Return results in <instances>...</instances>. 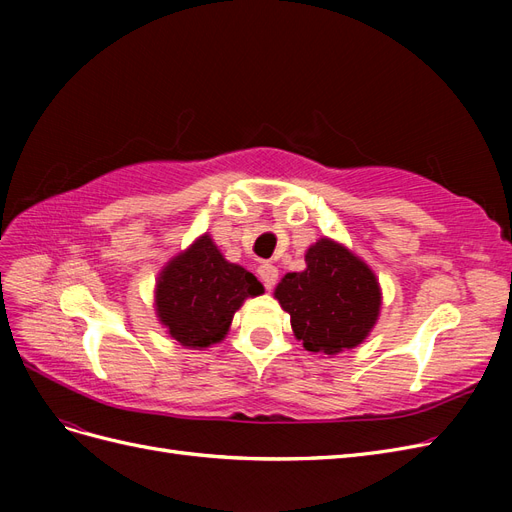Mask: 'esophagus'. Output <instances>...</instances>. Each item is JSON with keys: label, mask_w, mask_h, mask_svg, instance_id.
<instances>
[{"label": "esophagus", "mask_w": 512, "mask_h": 512, "mask_svg": "<svg viewBox=\"0 0 512 512\" xmlns=\"http://www.w3.org/2000/svg\"><path fill=\"white\" fill-rule=\"evenodd\" d=\"M258 275L262 284H265V288H273L275 282H277V269L271 265V262H262V265L258 267Z\"/></svg>", "instance_id": "34e87169"}]
</instances>
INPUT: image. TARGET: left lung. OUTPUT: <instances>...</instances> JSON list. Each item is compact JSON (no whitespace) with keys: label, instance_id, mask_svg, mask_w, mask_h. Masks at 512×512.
I'll return each instance as SVG.
<instances>
[{"label":"left lung","instance_id":"1","mask_svg":"<svg viewBox=\"0 0 512 512\" xmlns=\"http://www.w3.org/2000/svg\"><path fill=\"white\" fill-rule=\"evenodd\" d=\"M305 262V271L284 275L275 288L294 335L309 352L337 354L359 346L380 312L376 275L331 239L309 247Z\"/></svg>","mask_w":512,"mask_h":512}]
</instances>
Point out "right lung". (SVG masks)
Listing matches in <instances>:
<instances>
[{
	"label": "right lung",
	"instance_id": "1",
	"mask_svg": "<svg viewBox=\"0 0 512 512\" xmlns=\"http://www.w3.org/2000/svg\"><path fill=\"white\" fill-rule=\"evenodd\" d=\"M260 292L256 277L228 262L205 235L160 273L156 309L181 346L207 348L224 339L241 303Z\"/></svg>",
	"mask_w": 512,
	"mask_h": 512
}]
</instances>
